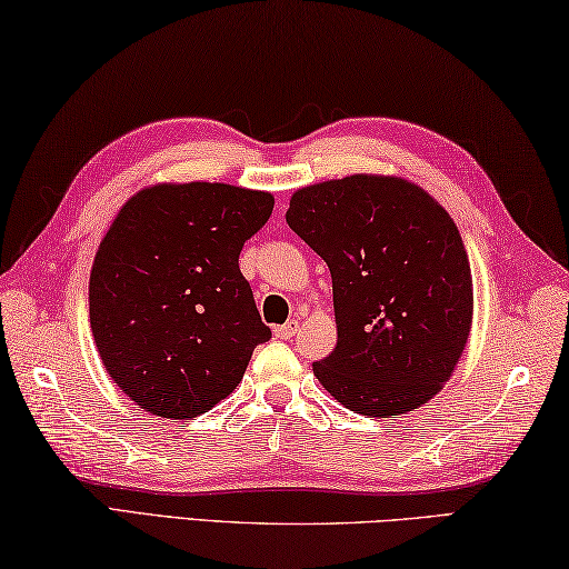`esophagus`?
I'll return each mask as SVG.
<instances>
[{
    "instance_id": "34e87169",
    "label": "esophagus",
    "mask_w": 569,
    "mask_h": 569,
    "mask_svg": "<svg viewBox=\"0 0 569 569\" xmlns=\"http://www.w3.org/2000/svg\"><path fill=\"white\" fill-rule=\"evenodd\" d=\"M297 332H300V322L297 320H287L284 325L274 327V337H279V340H292Z\"/></svg>"
}]
</instances>
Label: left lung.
Listing matches in <instances>:
<instances>
[{
  "mask_svg": "<svg viewBox=\"0 0 569 569\" xmlns=\"http://www.w3.org/2000/svg\"><path fill=\"white\" fill-rule=\"evenodd\" d=\"M287 224L332 274L337 347L315 377L347 410L412 412L442 390L472 325V274L440 202L400 177L297 189Z\"/></svg>",
  "mask_w": 569,
  "mask_h": 569,
  "instance_id": "1",
  "label": "left lung"
}]
</instances>
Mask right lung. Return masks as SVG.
<instances>
[{
	"label": "right lung",
	"mask_w": 569,
	"mask_h": 569,
	"mask_svg": "<svg viewBox=\"0 0 569 569\" xmlns=\"http://www.w3.org/2000/svg\"><path fill=\"white\" fill-rule=\"evenodd\" d=\"M272 207L269 192L189 182L147 187L119 209L89 274V325L109 377L142 410H212L272 337L239 272Z\"/></svg>",
	"instance_id": "1"
}]
</instances>
